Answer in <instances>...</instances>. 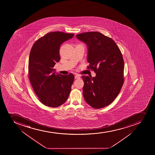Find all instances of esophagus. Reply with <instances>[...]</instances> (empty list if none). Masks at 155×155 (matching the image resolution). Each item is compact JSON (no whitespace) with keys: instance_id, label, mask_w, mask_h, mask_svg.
Here are the masks:
<instances>
[{"instance_id":"esophagus-1","label":"esophagus","mask_w":155,"mask_h":155,"mask_svg":"<svg viewBox=\"0 0 155 155\" xmlns=\"http://www.w3.org/2000/svg\"><path fill=\"white\" fill-rule=\"evenodd\" d=\"M75 79H80V76L79 75H76L75 76Z\"/></svg>"}]
</instances>
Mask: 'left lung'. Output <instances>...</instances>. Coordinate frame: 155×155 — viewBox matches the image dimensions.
Here are the masks:
<instances>
[{"label":"left lung","mask_w":155,"mask_h":155,"mask_svg":"<svg viewBox=\"0 0 155 155\" xmlns=\"http://www.w3.org/2000/svg\"><path fill=\"white\" fill-rule=\"evenodd\" d=\"M76 37L88 48V69L95 77L82 76L85 101L95 109L110 104L118 96L124 83V63L119 48L112 38L98 32H88Z\"/></svg>","instance_id":"1"}]
</instances>
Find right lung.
<instances>
[{"label":"right lung","instance_id":"right-lung-1","mask_svg":"<svg viewBox=\"0 0 155 155\" xmlns=\"http://www.w3.org/2000/svg\"><path fill=\"white\" fill-rule=\"evenodd\" d=\"M74 35L58 31L48 33L31 48L28 65L30 81L40 102L48 107L61 106L71 91L73 74H57L53 68L60 61L61 45Z\"/></svg>","mask_w":155,"mask_h":155}]
</instances>
